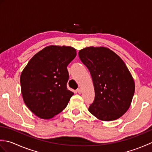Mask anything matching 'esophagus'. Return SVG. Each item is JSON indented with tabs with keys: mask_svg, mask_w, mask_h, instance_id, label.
I'll use <instances>...</instances> for the list:
<instances>
[{
	"mask_svg": "<svg viewBox=\"0 0 152 152\" xmlns=\"http://www.w3.org/2000/svg\"><path fill=\"white\" fill-rule=\"evenodd\" d=\"M76 91L78 92L79 94H81L82 93V89H80V88H78V89H77V90H76Z\"/></svg>",
	"mask_w": 152,
	"mask_h": 152,
	"instance_id": "obj_1",
	"label": "esophagus"
}]
</instances>
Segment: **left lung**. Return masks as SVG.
I'll return each instance as SVG.
<instances>
[{"mask_svg":"<svg viewBox=\"0 0 152 152\" xmlns=\"http://www.w3.org/2000/svg\"><path fill=\"white\" fill-rule=\"evenodd\" d=\"M79 57L89 69L95 89L90 113L102 121H112L130 107L135 85L131 74L120 57L104 47H88Z\"/></svg>","mask_w":152,"mask_h":152,"instance_id":"left-lung-1","label":"left lung"}]
</instances>
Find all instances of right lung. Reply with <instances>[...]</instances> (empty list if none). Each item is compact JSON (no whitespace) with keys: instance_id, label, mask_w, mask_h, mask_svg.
<instances>
[{"instance_id":"1","label":"right lung","mask_w":152,"mask_h":152,"mask_svg":"<svg viewBox=\"0 0 152 152\" xmlns=\"http://www.w3.org/2000/svg\"><path fill=\"white\" fill-rule=\"evenodd\" d=\"M76 56L72 47L50 46L31 58L20 76L25 104L42 119H51L66 108L74 93L68 90L67 66Z\"/></svg>"}]
</instances>
